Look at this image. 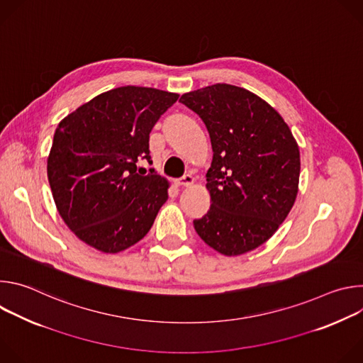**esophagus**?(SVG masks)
I'll return each mask as SVG.
<instances>
[{
    "instance_id": "34e87169",
    "label": "esophagus",
    "mask_w": 363,
    "mask_h": 363,
    "mask_svg": "<svg viewBox=\"0 0 363 363\" xmlns=\"http://www.w3.org/2000/svg\"><path fill=\"white\" fill-rule=\"evenodd\" d=\"M192 184H194L192 175H184V177L178 181V185H179V186H191Z\"/></svg>"
}]
</instances>
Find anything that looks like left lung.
I'll list each match as a JSON object with an SVG mask.
<instances>
[{"label": "left lung", "mask_w": 363, "mask_h": 363, "mask_svg": "<svg viewBox=\"0 0 363 363\" xmlns=\"http://www.w3.org/2000/svg\"><path fill=\"white\" fill-rule=\"evenodd\" d=\"M195 112L211 138L206 172L211 206L194 228L224 255L264 244L296 201L300 152L283 118L266 100L233 84L206 86L179 99Z\"/></svg>", "instance_id": "left-lung-1"}]
</instances>
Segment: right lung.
I'll list each match as a JSON object with an SVG mask.
<instances>
[{"label": "right lung", "mask_w": 363, "mask_h": 363, "mask_svg": "<svg viewBox=\"0 0 363 363\" xmlns=\"http://www.w3.org/2000/svg\"><path fill=\"white\" fill-rule=\"evenodd\" d=\"M179 94L123 86L93 97L57 126L47 177L57 211L87 245L119 252L140 241L168 199L169 182L136 162L149 133Z\"/></svg>", "instance_id": "obj_1"}]
</instances>
